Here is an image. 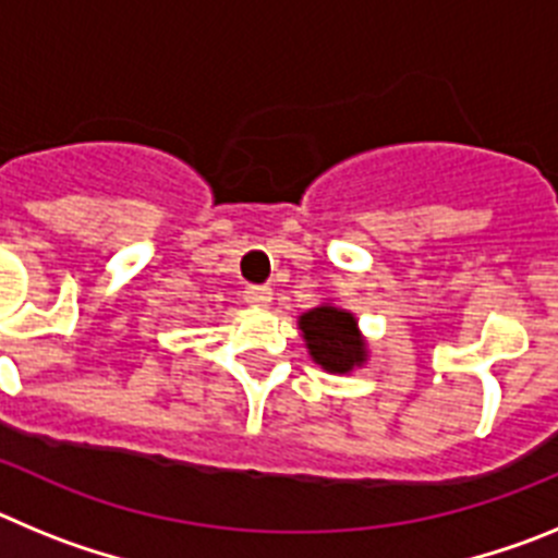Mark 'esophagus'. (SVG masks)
Returning a JSON list of instances; mask_svg holds the SVG:
<instances>
[{"label": "esophagus", "mask_w": 558, "mask_h": 558, "mask_svg": "<svg viewBox=\"0 0 558 558\" xmlns=\"http://www.w3.org/2000/svg\"><path fill=\"white\" fill-rule=\"evenodd\" d=\"M243 295L251 307H268L270 299H274V290H270L268 284H248V288L243 290Z\"/></svg>", "instance_id": "obj_1"}]
</instances>
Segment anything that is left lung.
I'll list each match as a JSON object with an SVG mask.
<instances>
[{
  "mask_svg": "<svg viewBox=\"0 0 558 558\" xmlns=\"http://www.w3.org/2000/svg\"><path fill=\"white\" fill-rule=\"evenodd\" d=\"M307 349L315 363L327 372L347 374L366 360V349L357 335V322L352 313L338 307H315L299 318Z\"/></svg>",
  "mask_w": 558,
  "mask_h": 558,
  "instance_id": "left-lung-1",
  "label": "left lung"
}]
</instances>
